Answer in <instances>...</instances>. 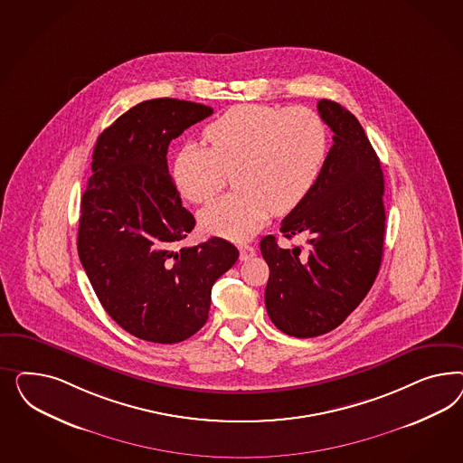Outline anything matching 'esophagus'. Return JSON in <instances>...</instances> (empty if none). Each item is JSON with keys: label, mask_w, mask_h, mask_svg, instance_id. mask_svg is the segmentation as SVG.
Wrapping results in <instances>:
<instances>
[{"label": "esophagus", "mask_w": 463, "mask_h": 463, "mask_svg": "<svg viewBox=\"0 0 463 463\" xmlns=\"http://www.w3.org/2000/svg\"><path fill=\"white\" fill-rule=\"evenodd\" d=\"M239 251H241V260H242V261L250 260V258H252V256L256 254V250H254V246H251V244H246V242L239 244Z\"/></svg>", "instance_id": "1"}]
</instances>
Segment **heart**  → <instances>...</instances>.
<instances>
[{
  "label": "heart",
  "instance_id": "b5f03b06",
  "mask_svg": "<svg viewBox=\"0 0 463 463\" xmlns=\"http://www.w3.org/2000/svg\"><path fill=\"white\" fill-rule=\"evenodd\" d=\"M209 147L186 142L171 163L183 198L205 203L232 171V194L200 212V224L229 239L251 238L271 212L295 209L319 180L327 156V128L306 107L238 105L203 130Z\"/></svg>",
  "mask_w": 463,
  "mask_h": 463
}]
</instances>
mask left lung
<instances>
[{"label": "left lung", "instance_id": "1", "mask_svg": "<svg viewBox=\"0 0 463 463\" xmlns=\"http://www.w3.org/2000/svg\"><path fill=\"white\" fill-rule=\"evenodd\" d=\"M317 110L335 132L314 188L281 221V234L307 236L300 248L283 250L265 236L260 250L269 268L265 304L280 331L314 337L333 331L360 306L377 279L385 236L383 173L364 127L336 101Z\"/></svg>", "mask_w": 463, "mask_h": 463}]
</instances>
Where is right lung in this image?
I'll return each instance as SVG.
<instances>
[{
    "label": "right lung",
    "mask_w": 463,
    "mask_h": 463,
    "mask_svg": "<svg viewBox=\"0 0 463 463\" xmlns=\"http://www.w3.org/2000/svg\"><path fill=\"white\" fill-rule=\"evenodd\" d=\"M212 113L194 101L147 99L105 128L93 151L80 260L109 316L144 341L194 336L209 319L213 283L238 261L222 238L180 246L195 217L169 176L168 146Z\"/></svg>",
    "instance_id": "1"
}]
</instances>
